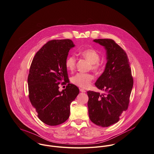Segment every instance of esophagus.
I'll return each mask as SVG.
<instances>
[{
  "label": "esophagus",
  "instance_id": "1",
  "mask_svg": "<svg viewBox=\"0 0 154 154\" xmlns=\"http://www.w3.org/2000/svg\"><path fill=\"white\" fill-rule=\"evenodd\" d=\"M80 91L81 92H83V93H85V92H86L85 90H84L83 88H80Z\"/></svg>",
  "mask_w": 154,
  "mask_h": 154
}]
</instances>
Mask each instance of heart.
Instances as JSON below:
<instances>
[{
  "mask_svg": "<svg viewBox=\"0 0 154 154\" xmlns=\"http://www.w3.org/2000/svg\"><path fill=\"white\" fill-rule=\"evenodd\" d=\"M80 54L87 59L91 64V69L94 71H97L100 69L99 64L100 55L98 52L94 49H86L80 52ZM76 58L73 55L69 56L65 62L66 69L69 71H72L75 68ZM93 77L91 74L88 73L78 72L71 77V82L80 87L87 88L88 87Z\"/></svg>",
  "mask_w": 154,
  "mask_h": 154,
  "instance_id": "obj_1",
  "label": "heart"
}]
</instances>
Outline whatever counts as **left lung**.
<instances>
[{
    "label": "left lung",
    "instance_id": "1",
    "mask_svg": "<svg viewBox=\"0 0 154 154\" xmlns=\"http://www.w3.org/2000/svg\"><path fill=\"white\" fill-rule=\"evenodd\" d=\"M103 46L107 63L95 85L104 93L88 91L87 103L90 120L97 126L108 127L119 120L128 107L134 80L125 51L111 39H94Z\"/></svg>",
    "mask_w": 154,
    "mask_h": 154
}]
</instances>
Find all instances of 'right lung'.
I'll list each match as a JSON object with an SVG mask.
<instances>
[{
	"mask_svg": "<svg viewBox=\"0 0 154 154\" xmlns=\"http://www.w3.org/2000/svg\"><path fill=\"white\" fill-rule=\"evenodd\" d=\"M75 45L70 39L48 41L35 55L28 77L29 98L42 122L60 125L69 119L71 103L79 93V88L69 83L59 91V85L69 81L66 60Z\"/></svg>",
	"mask_w": 154,
	"mask_h": 154,
	"instance_id": "obj_1",
	"label": "right lung"
}]
</instances>
